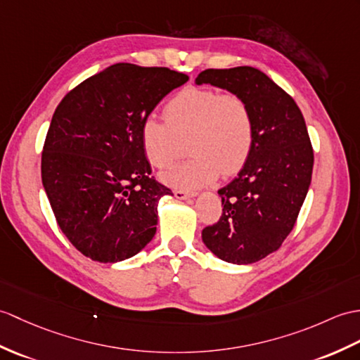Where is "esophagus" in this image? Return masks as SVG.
Segmentation results:
<instances>
[{
    "instance_id": "esophagus-1",
    "label": "esophagus",
    "mask_w": 360,
    "mask_h": 360,
    "mask_svg": "<svg viewBox=\"0 0 360 360\" xmlns=\"http://www.w3.org/2000/svg\"><path fill=\"white\" fill-rule=\"evenodd\" d=\"M173 193L178 199H190V198L196 196V193H191V191H186V190H174Z\"/></svg>"
}]
</instances>
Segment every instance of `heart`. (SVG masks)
<instances>
[{
	"mask_svg": "<svg viewBox=\"0 0 360 360\" xmlns=\"http://www.w3.org/2000/svg\"><path fill=\"white\" fill-rule=\"evenodd\" d=\"M164 120L146 116L139 127L141 147L148 162L169 167L188 138L191 153L162 179L173 187L199 188L218 174L238 173L255 146L256 125L247 99L238 94H221L210 87H188L164 107Z\"/></svg>",
	"mask_w": 360,
	"mask_h": 360,
	"instance_id": "1",
	"label": "heart"
}]
</instances>
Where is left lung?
Segmentation results:
<instances>
[{"mask_svg":"<svg viewBox=\"0 0 360 360\" xmlns=\"http://www.w3.org/2000/svg\"><path fill=\"white\" fill-rule=\"evenodd\" d=\"M204 82L247 99L256 136L238 176L218 191L222 214L202 230V240L225 262L253 264L279 250L295 227L311 182V141L295 99L264 72L207 69L196 78Z\"/></svg>","mask_w":360,"mask_h":360,"instance_id":"8db88e82","label":"left lung"}]
</instances>
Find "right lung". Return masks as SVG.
I'll return each instance as SVG.
<instances>
[{
    "label": "right lung",
    "mask_w": 360,
    "mask_h": 360,
    "mask_svg": "<svg viewBox=\"0 0 360 360\" xmlns=\"http://www.w3.org/2000/svg\"><path fill=\"white\" fill-rule=\"evenodd\" d=\"M167 67L120 63L72 89L58 104L41 155V178L65 238L98 262H118L153 239L158 200L172 190L152 176L139 127L186 84Z\"/></svg>",
    "instance_id": "obj_1"
}]
</instances>
